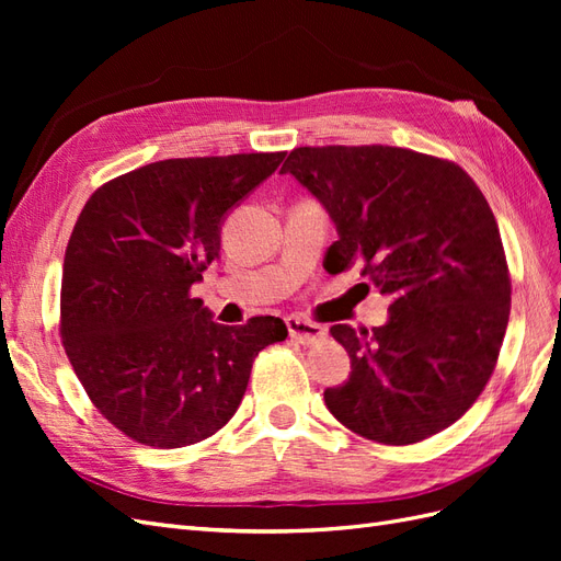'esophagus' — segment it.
I'll use <instances>...</instances> for the list:
<instances>
[{
	"mask_svg": "<svg viewBox=\"0 0 561 561\" xmlns=\"http://www.w3.org/2000/svg\"><path fill=\"white\" fill-rule=\"evenodd\" d=\"M285 325H287V332H290L295 342H299L304 346L316 344V342H320V339H325V328L318 325V322L307 320V318L290 316V318H285Z\"/></svg>",
	"mask_w": 561,
	"mask_h": 561,
	"instance_id": "1",
	"label": "esophagus"
}]
</instances>
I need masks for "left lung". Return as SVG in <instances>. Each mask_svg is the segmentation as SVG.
I'll return each mask as SVG.
<instances>
[{
	"label": "left lung",
	"mask_w": 561,
	"mask_h": 561,
	"mask_svg": "<svg viewBox=\"0 0 561 561\" xmlns=\"http://www.w3.org/2000/svg\"><path fill=\"white\" fill-rule=\"evenodd\" d=\"M280 173L334 222L332 274L363 264L390 297L381 328H330L351 377L325 390L328 410L383 445L445 431L484 390L511 316L501 233L480 186L451 161L388 145L299 147Z\"/></svg>",
	"instance_id": "1"
}]
</instances>
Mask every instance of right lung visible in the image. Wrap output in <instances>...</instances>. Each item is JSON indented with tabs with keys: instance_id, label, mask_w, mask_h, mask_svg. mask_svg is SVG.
<instances>
[{
	"instance_id": "right-lung-1",
	"label": "right lung",
	"mask_w": 561,
	"mask_h": 561,
	"mask_svg": "<svg viewBox=\"0 0 561 561\" xmlns=\"http://www.w3.org/2000/svg\"><path fill=\"white\" fill-rule=\"evenodd\" d=\"M283 159H165L83 206L65 250L60 334L100 414L135 443L178 449L215 435L239 410L254 355L287 336L274 316L219 325L190 295L231 208Z\"/></svg>"
}]
</instances>
